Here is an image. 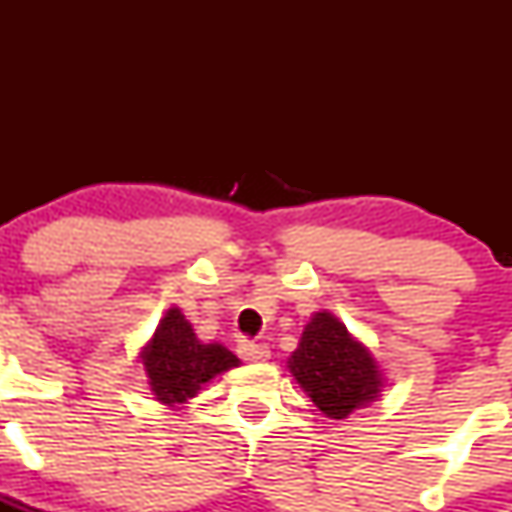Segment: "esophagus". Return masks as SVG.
<instances>
[{
  "label": "esophagus",
  "instance_id": "34e87169",
  "mask_svg": "<svg viewBox=\"0 0 512 512\" xmlns=\"http://www.w3.org/2000/svg\"><path fill=\"white\" fill-rule=\"evenodd\" d=\"M237 354H240L245 361H252V364H257V361L270 359V347H267V344H262V342H242L240 347H237Z\"/></svg>",
  "mask_w": 512,
  "mask_h": 512
}]
</instances>
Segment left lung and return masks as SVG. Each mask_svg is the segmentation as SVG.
Wrapping results in <instances>:
<instances>
[{
  "mask_svg": "<svg viewBox=\"0 0 512 512\" xmlns=\"http://www.w3.org/2000/svg\"><path fill=\"white\" fill-rule=\"evenodd\" d=\"M287 369L312 404L337 421L366 409L386 386L384 369L371 349L327 309L314 312L304 324Z\"/></svg>",
  "mask_w": 512,
  "mask_h": 512,
  "instance_id": "8db88e82",
  "label": "left lung"
}]
</instances>
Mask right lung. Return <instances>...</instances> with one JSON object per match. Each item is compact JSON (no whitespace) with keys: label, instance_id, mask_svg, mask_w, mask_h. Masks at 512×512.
Returning <instances> with one entry per match:
<instances>
[{"label":"right lung","instance_id":"obj_1","mask_svg":"<svg viewBox=\"0 0 512 512\" xmlns=\"http://www.w3.org/2000/svg\"><path fill=\"white\" fill-rule=\"evenodd\" d=\"M141 364L153 399L180 409L208 381L240 366V359L223 344L200 342L180 307H170L146 347H141Z\"/></svg>","mask_w":512,"mask_h":512}]
</instances>
